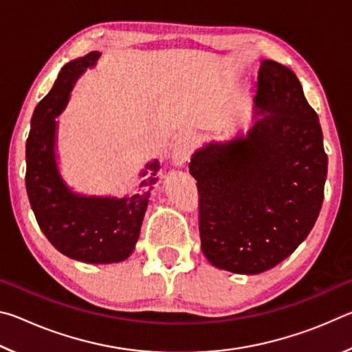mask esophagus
Returning a JSON list of instances; mask_svg holds the SVG:
<instances>
[{
    "instance_id": "1",
    "label": "esophagus",
    "mask_w": 352,
    "mask_h": 352,
    "mask_svg": "<svg viewBox=\"0 0 352 352\" xmlns=\"http://www.w3.org/2000/svg\"><path fill=\"white\" fill-rule=\"evenodd\" d=\"M190 151H192V138L189 135H183L175 141L174 147H172V163L174 166H183L188 162Z\"/></svg>"
}]
</instances>
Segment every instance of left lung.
Masks as SVG:
<instances>
[{"label":"left lung","mask_w":352,"mask_h":352,"mask_svg":"<svg viewBox=\"0 0 352 352\" xmlns=\"http://www.w3.org/2000/svg\"><path fill=\"white\" fill-rule=\"evenodd\" d=\"M201 252L217 269L258 275L306 239L324 199L323 132L292 69L262 60L253 126L195 151Z\"/></svg>","instance_id":"1"}]
</instances>
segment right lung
I'll list each match as a JSON object with an SVG mask.
<instances>
[{
    "label": "right lung",
    "instance_id": "add662e5",
    "mask_svg": "<svg viewBox=\"0 0 352 352\" xmlns=\"http://www.w3.org/2000/svg\"><path fill=\"white\" fill-rule=\"evenodd\" d=\"M99 56L93 51L65 65L35 107L26 141V190L40 230L58 252L88 264H111L135 250L160 163H148L138 189L122 199L87 197L63 182L56 160V118L68 104L77 77L94 67Z\"/></svg>",
    "mask_w": 352,
    "mask_h": 352
}]
</instances>
